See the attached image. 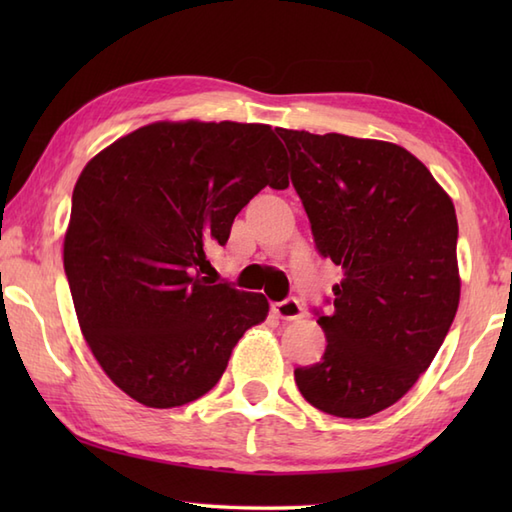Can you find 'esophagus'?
Instances as JSON below:
<instances>
[{
    "mask_svg": "<svg viewBox=\"0 0 512 512\" xmlns=\"http://www.w3.org/2000/svg\"><path fill=\"white\" fill-rule=\"evenodd\" d=\"M273 312L284 321H297L303 317V308H301L299 299H295V297H288L284 301L273 303Z\"/></svg>",
    "mask_w": 512,
    "mask_h": 512,
    "instance_id": "obj_1",
    "label": "esophagus"
}]
</instances>
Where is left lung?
Listing matches in <instances>:
<instances>
[{
	"mask_svg": "<svg viewBox=\"0 0 512 512\" xmlns=\"http://www.w3.org/2000/svg\"><path fill=\"white\" fill-rule=\"evenodd\" d=\"M314 246L343 268L319 363L297 367L312 407L369 418L427 372L460 303L458 217L422 162L394 143L277 129Z\"/></svg>",
	"mask_w": 512,
	"mask_h": 512,
	"instance_id": "1",
	"label": "left lung"
}]
</instances>
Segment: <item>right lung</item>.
Masks as SVG:
<instances>
[{"label": "right lung", "mask_w": 512, "mask_h": 512, "mask_svg": "<svg viewBox=\"0 0 512 512\" xmlns=\"http://www.w3.org/2000/svg\"><path fill=\"white\" fill-rule=\"evenodd\" d=\"M264 187L286 189L288 169L284 145L257 123H151L81 171L65 277L94 358L140 405L204 396L266 319L264 295L204 277L209 250Z\"/></svg>", "instance_id": "obj_1"}]
</instances>
